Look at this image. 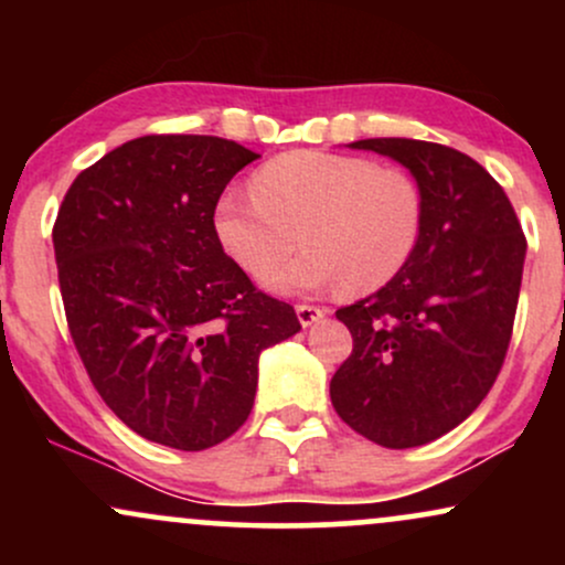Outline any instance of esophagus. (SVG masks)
Returning <instances> with one entry per match:
<instances>
[{"mask_svg":"<svg viewBox=\"0 0 565 565\" xmlns=\"http://www.w3.org/2000/svg\"><path fill=\"white\" fill-rule=\"evenodd\" d=\"M323 313H327V310L319 308V305H308V302L297 305V319H300L302 327H310V323L323 319Z\"/></svg>","mask_w":565,"mask_h":565,"instance_id":"1","label":"esophagus"}]
</instances>
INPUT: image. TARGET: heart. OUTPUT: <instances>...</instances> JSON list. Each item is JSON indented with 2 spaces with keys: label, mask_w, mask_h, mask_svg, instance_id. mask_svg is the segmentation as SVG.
<instances>
[{
  "label": "heart",
  "mask_w": 565,
  "mask_h": 565,
  "mask_svg": "<svg viewBox=\"0 0 565 565\" xmlns=\"http://www.w3.org/2000/svg\"><path fill=\"white\" fill-rule=\"evenodd\" d=\"M297 228L308 249L270 276V287L374 291L417 252L425 228L423 185L404 167L305 148L265 161L252 188H233L215 206L220 244L255 278L287 260Z\"/></svg>",
  "instance_id": "obj_1"
}]
</instances>
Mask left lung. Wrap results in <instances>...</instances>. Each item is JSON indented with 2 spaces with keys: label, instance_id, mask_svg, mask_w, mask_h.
I'll return each instance as SVG.
<instances>
[{
  "label": "left lung",
  "instance_id": "8db88e82",
  "mask_svg": "<svg viewBox=\"0 0 565 565\" xmlns=\"http://www.w3.org/2000/svg\"><path fill=\"white\" fill-rule=\"evenodd\" d=\"M406 167L425 193L408 265L366 300L337 310L353 353L329 395L355 433L385 446L430 444L476 412L504 364L526 236L508 193L468 153L406 138L355 140Z\"/></svg>",
  "mask_w": 565,
  "mask_h": 565
}]
</instances>
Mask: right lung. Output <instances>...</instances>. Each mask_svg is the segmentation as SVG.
<instances>
[{
  "instance_id": "1",
  "label": "right lung",
  "mask_w": 565,
  "mask_h": 565,
  "mask_svg": "<svg viewBox=\"0 0 565 565\" xmlns=\"http://www.w3.org/2000/svg\"><path fill=\"white\" fill-rule=\"evenodd\" d=\"M257 153L212 135H146L76 174L53 225L71 340L129 430L201 451L249 417L257 359L300 332L225 255L215 206Z\"/></svg>"
}]
</instances>
